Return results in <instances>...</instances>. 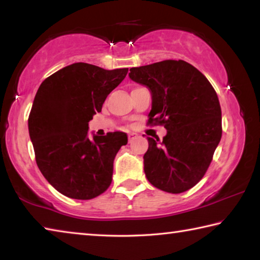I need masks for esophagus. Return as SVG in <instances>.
I'll return each mask as SVG.
<instances>
[{"instance_id": "esophagus-1", "label": "esophagus", "mask_w": 260, "mask_h": 260, "mask_svg": "<svg viewBox=\"0 0 260 260\" xmlns=\"http://www.w3.org/2000/svg\"><path fill=\"white\" fill-rule=\"evenodd\" d=\"M135 138H136V134H134V133L128 134V141H129V142H132V141H133Z\"/></svg>"}]
</instances>
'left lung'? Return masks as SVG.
<instances>
[{
	"label": "left lung",
	"instance_id": "1",
	"mask_svg": "<svg viewBox=\"0 0 260 260\" xmlns=\"http://www.w3.org/2000/svg\"><path fill=\"white\" fill-rule=\"evenodd\" d=\"M132 80L151 94L149 122L164 125L160 141L148 138L144 173L152 186L180 193L203 178L221 139V109L208 79L184 60L132 68Z\"/></svg>",
	"mask_w": 260,
	"mask_h": 260
}]
</instances>
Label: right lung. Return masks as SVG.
Masks as SVG:
<instances>
[{"label":"right lung","instance_id":"add662e5","mask_svg":"<svg viewBox=\"0 0 260 260\" xmlns=\"http://www.w3.org/2000/svg\"><path fill=\"white\" fill-rule=\"evenodd\" d=\"M127 72L74 63L39 87L28 117L29 138L39 170L64 196L91 200L111 184L114 157L127 135L99 136L89 133L88 122Z\"/></svg>","mask_w":260,"mask_h":260}]
</instances>
